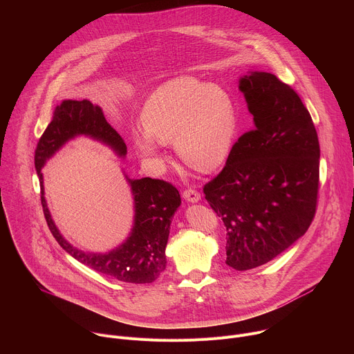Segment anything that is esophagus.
<instances>
[{
    "label": "esophagus",
    "mask_w": 354,
    "mask_h": 354,
    "mask_svg": "<svg viewBox=\"0 0 354 354\" xmlns=\"http://www.w3.org/2000/svg\"><path fill=\"white\" fill-rule=\"evenodd\" d=\"M183 198L189 203H198L201 200V194L194 189H187L183 192Z\"/></svg>",
    "instance_id": "esophagus-1"
}]
</instances>
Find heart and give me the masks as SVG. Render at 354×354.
<instances>
[{"label":"heart","mask_w":354,"mask_h":354,"mask_svg":"<svg viewBox=\"0 0 354 354\" xmlns=\"http://www.w3.org/2000/svg\"><path fill=\"white\" fill-rule=\"evenodd\" d=\"M145 128L133 131L140 154L161 162L160 143H171L190 167L209 172L230 154L237 110L230 93L194 77H178L150 93L143 110Z\"/></svg>","instance_id":"b5f03b06"}]
</instances>
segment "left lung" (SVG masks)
<instances>
[{
	"label": "left lung",
	"instance_id": "8db88e82",
	"mask_svg": "<svg viewBox=\"0 0 354 354\" xmlns=\"http://www.w3.org/2000/svg\"><path fill=\"white\" fill-rule=\"evenodd\" d=\"M240 91L255 128L233 145L204 194L227 230L226 263L265 265L302 237L316 214L320 145L299 95L274 74L251 71Z\"/></svg>",
	"mask_w": 354,
	"mask_h": 354
}]
</instances>
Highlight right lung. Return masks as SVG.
Listing matches in <instances>:
<instances>
[{
    "label": "right lung",
    "mask_w": 354,
    "mask_h": 354,
    "mask_svg": "<svg viewBox=\"0 0 354 354\" xmlns=\"http://www.w3.org/2000/svg\"><path fill=\"white\" fill-rule=\"evenodd\" d=\"M85 135L110 146L120 157L127 154V146L117 131L106 121L99 106L89 100H63L56 106L52 121L39 138L34 156V165L39 178L41 204L48 227L59 245L74 259L92 270L122 283L149 284L165 270V247L172 216L180 205V194L165 180L142 178L127 180L131 185L135 218L129 237L107 254L84 252L73 247L55 226L44 197L41 168L66 142Z\"/></svg>",
    "instance_id": "right-lung-1"
}]
</instances>
